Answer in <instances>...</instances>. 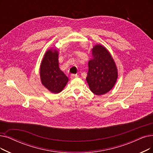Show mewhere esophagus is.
Wrapping results in <instances>:
<instances>
[{"label": "esophagus", "mask_w": 153, "mask_h": 153, "mask_svg": "<svg viewBox=\"0 0 153 153\" xmlns=\"http://www.w3.org/2000/svg\"><path fill=\"white\" fill-rule=\"evenodd\" d=\"M77 77H78V75H77V74H71V76H70V77H71V79H74V78Z\"/></svg>", "instance_id": "1"}]
</instances>
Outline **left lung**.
I'll return each mask as SVG.
<instances>
[{
	"instance_id": "8db88e82",
	"label": "left lung",
	"mask_w": 153,
	"mask_h": 153,
	"mask_svg": "<svg viewBox=\"0 0 153 153\" xmlns=\"http://www.w3.org/2000/svg\"><path fill=\"white\" fill-rule=\"evenodd\" d=\"M93 59L88 62L89 70L86 80L91 91L96 95H103L114 85L117 71L110 53L101 45L92 49Z\"/></svg>"
}]
</instances>
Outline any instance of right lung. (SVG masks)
I'll list each match as a JSON object with an SVG mask.
<instances>
[{
	"label": "right lung",
	"instance_id": "1",
	"mask_svg": "<svg viewBox=\"0 0 153 153\" xmlns=\"http://www.w3.org/2000/svg\"><path fill=\"white\" fill-rule=\"evenodd\" d=\"M42 84L53 93L62 91L69 79L59 67L58 52L49 50L44 55L40 69Z\"/></svg>",
	"mask_w": 153,
	"mask_h": 153
}]
</instances>
